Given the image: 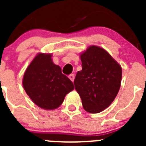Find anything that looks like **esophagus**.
I'll use <instances>...</instances> for the list:
<instances>
[{
    "mask_svg": "<svg viewBox=\"0 0 146 146\" xmlns=\"http://www.w3.org/2000/svg\"><path fill=\"white\" fill-rule=\"evenodd\" d=\"M69 78L72 81V82H73L74 80V74H70V75H69Z\"/></svg>",
    "mask_w": 146,
    "mask_h": 146,
    "instance_id": "esophagus-1",
    "label": "esophagus"
}]
</instances>
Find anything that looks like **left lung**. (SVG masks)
I'll return each instance as SVG.
<instances>
[{"mask_svg":"<svg viewBox=\"0 0 146 146\" xmlns=\"http://www.w3.org/2000/svg\"><path fill=\"white\" fill-rule=\"evenodd\" d=\"M82 70L74 84L88 113H100L111 104L121 86L122 69L106 50L91 46L80 55Z\"/></svg>","mask_w":146,"mask_h":146,"instance_id":"1","label":"left lung"}]
</instances>
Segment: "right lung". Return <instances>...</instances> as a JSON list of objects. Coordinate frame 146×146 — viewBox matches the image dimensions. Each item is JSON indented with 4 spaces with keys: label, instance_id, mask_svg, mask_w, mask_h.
<instances>
[{
    "label": "right lung",
    "instance_id": "right-lung-1",
    "mask_svg": "<svg viewBox=\"0 0 146 146\" xmlns=\"http://www.w3.org/2000/svg\"><path fill=\"white\" fill-rule=\"evenodd\" d=\"M50 54L39 53L31 63L23 77V85L32 101L45 110H54L74 90L73 82L53 64Z\"/></svg>",
    "mask_w": 146,
    "mask_h": 146
}]
</instances>
